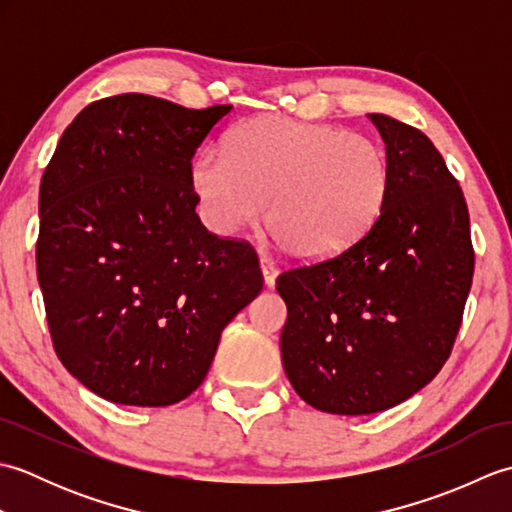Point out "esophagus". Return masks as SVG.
<instances>
[{"instance_id":"obj_1","label":"esophagus","mask_w":512,"mask_h":512,"mask_svg":"<svg viewBox=\"0 0 512 512\" xmlns=\"http://www.w3.org/2000/svg\"><path fill=\"white\" fill-rule=\"evenodd\" d=\"M259 270H262V275H264L266 288H273L275 281H277V268H275V264L268 262L266 257H259Z\"/></svg>"}]
</instances>
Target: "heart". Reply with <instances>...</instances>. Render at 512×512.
Here are the masks:
<instances>
[{"label": "heart", "instance_id": "1", "mask_svg": "<svg viewBox=\"0 0 512 512\" xmlns=\"http://www.w3.org/2000/svg\"><path fill=\"white\" fill-rule=\"evenodd\" d=\"M191 187L204 222L233 235L266 226L292 257L321 262L372 226L389 191L385 149L365 134L266 114L235 127L224 149H202Z\"/></svg>", "mask_w": 512, "mask_h": 512}]
</instances>
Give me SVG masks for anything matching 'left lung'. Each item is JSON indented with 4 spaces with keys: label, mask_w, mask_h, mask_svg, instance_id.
Returning <instances> with one entry per match:
<instances>
[{
    "label": "left lung",
    "mask_w": 512,
    "mask_h": 512,
    "mask_svg": "<svg viewBox=\"0 0 512 512\" xmlns=\"http://www.w3.org/2000/svg\"><path fill=\"white\" fill-rule=\"evenodd\" d=\"M367 118L389 160L378 220L341 255L277 279L290 385L339 416L391 409L436 378L475 264L469 211L440 151L416 127L387 114Z\"/></svg>",
    "instance_id": "8db88e82"
}]
</instances>
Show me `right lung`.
Returning <instances> with one entry per match:
<instances>
[{"label": "right lung", "instance_id": "add662e5", "mask_svg": "<svg viewBox=\"0 0 512 512\" xmlns=\"http://www.w3.org/2000/svg\"><path fill=\"white\" fill-rule=\"evenodd\" d=\"M231 110L110 96L74 118L43 171L37 277L54 350L116 405L193 394L222 330L262 292L253 248L195 213L191 160Z\"/></svg>", "mask_w": 512, "mask_h": 512}]
</instances>
